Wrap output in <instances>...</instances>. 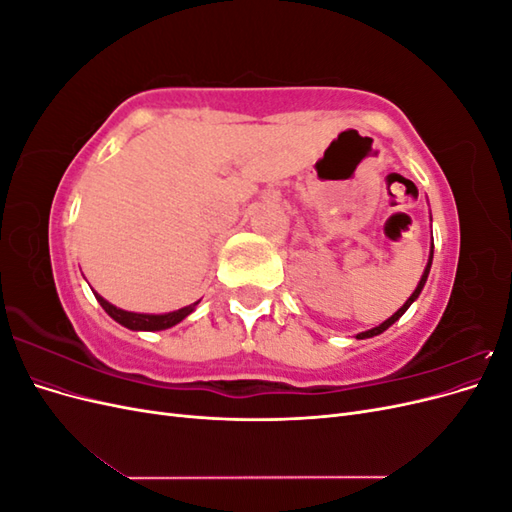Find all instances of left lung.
<instances>
[{"instance_id":"1","label":"left lung","mask_w":512,"mask_h":512,"mask_svg":"<svg viewBox=\"0 0 512 512\" xmlns=\"http://www.w3.org/2000/svg\"><path fill=\"white\" fill-rule=\"evenodd\" d=\"M431 260H433V243H431V252H429V262H427V267H425V271H423V277H421V282H418V286H416V290L412 292V297L404 303V305H401L399 309H397V312L389 318V320H384L382 324H380V327H374V329H369V331H365V333H359V335H356V339H367V337H374V335H380V333H384L386 329H389L391 327V324H395L401 316H404L406 314V309L418 299V294H421V290H423V286H425V282H427V275H429V269H431Z\"/></svg>"}]
</instances>
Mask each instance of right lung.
Listing matches in <instances>:
<instances>
[{
	"label": "right lung",
	"instance_id": "add662e5",
	"mask_svg": "<svg viewBox=\"0 0 512 512\" xmlns=\"http://www.w3.org/2000/svg\"><path fill=\"white\" fill-rule=\"evenodd\" d=\"M94 294L108 316L117 320L121 327L132 329V331H162V329L175 327V324L181 322L185 316H190L196 309V305L200 303V301H196L188 307H181V309H177V312H168V314H134V312H126V309L115 307L113 303H108L106 299L100 297L98 292H94Z\"/></svg>",
	"mask_w": 512,
	"mask_h": 512
}]
</instances>
